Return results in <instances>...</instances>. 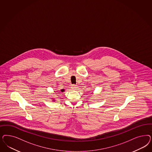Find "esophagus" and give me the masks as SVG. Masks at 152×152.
<instances>
[{
	"label": "esophagus",
	"mask_w": 152,
	"mask_h": 152,
	"mask_svg": "<svg viewBox=\"0 0 152 152\" xmlns=\"http://www.w3.org/2000/svg\"><path fill=\"white\" fill-rule=\"evenodd\" d=\"M72 88L74 89V90H76V89H78V86H77V85H75V84H73L72 86Z\"/></svg>",
	"instance_id": "obj_1"
}]
</instances>
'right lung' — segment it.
I'll return each instance as SVG.
<instances>
[{
  "instance_id": "obj_1",
  "label": "right lung",
  "mask_w": 152,
  "mask_h": 152,
  "mask_svg": "<svg viewBox=\"0 0 152 152\" xmlns=\"http://www.w3.org/2000/svg\"><path fill=\"white\" fill-rule=\"evenodd\" d=\"M64 89H61V92H63V91H64Z\"/></svg>"
}]
</instances>
